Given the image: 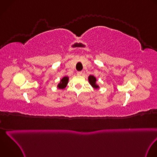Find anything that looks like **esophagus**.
Returning a JSON list of instances; mask_svg holds the SVG:
<instances>
[{
    "instance_id": "obj_1",
    "label": "esophagus",
    "mask_w": 157,
    "mask_h": 157,
    "mask_svg": "<svg viewBox=\"0 0 157 157\" xmlns=\"http://www.w3.org/2000/svg\"><path fill=\"white\" fill-rule=\"evenodd\" d=\"M77 75H82V72L81 71H78L77 72Z\"/></svg>"
}]
</instances>
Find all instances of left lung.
<instances>
[{
    "label": "left lung",
    "mask_w": 157,
    "mask_h": 157,
    "mask_svg": "<svg viewBox=\"0 0 157 157\" xmlns=\"http://www.w3.org/2000/svg\"><path fill=\"white\" fill-rule=\"evenodd\" d=\"M88 80H89V83H90V84L95 89H98L99 88V86L96 84V77H94V76L93 75H90L89 77H88Z\"/></svg>",
    "instance_id": "obj_1"
}]
</instances>
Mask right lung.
<instances>
[{"instance_id":"add662e5","label":"right lung","mask_w":157,"mask_h":157,"mask_svg":"<svg viewBox=\"0 0 157 157\" xmlns=\"http://www.w3.org/2000/svg\"><path fill=\"white\" fill-rule=\"evenodd\" d=\"M68 80H69V78L68 76H64L63 77L61 81L58 84L57 87L59 89H64L66 87L67 84H68Z\"/></svg>"}]
</instances>
